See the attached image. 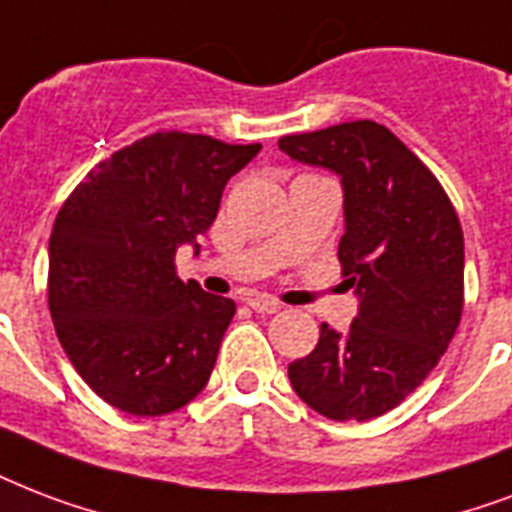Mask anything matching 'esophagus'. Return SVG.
<instances>
[{
    "instance_id": "esophagus-1",
    "label": "esophagus",
    "mask_w": 512,
    "mask_h": 512,
    "mask_svg": "<svg viewBox=\"0 0 512 512\" xmlns=\"http://www.w3.org/2000/svg\"><path fill=\"white\" fill-rule=\"evenodd\" d=\"M247 306L252 308V311H257V314H276V311L282 308V303L273 298H265V295H249Z\"/></svg>"
}]
</instances>
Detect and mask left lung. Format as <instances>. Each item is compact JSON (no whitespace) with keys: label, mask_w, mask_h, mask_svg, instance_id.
<instances>
[{"label":"left lung","mask_w":512,"mask_h":512,"mask_svg":"<svg viewBox=\"0 0 512 512\" xmlns=\"http://www.w3.org/2000/svg\"><path fill=\"white\" fill-rule=\"evenodd\" d=\"M279 147L341 177L338 260L360 298L346 333L322 325L314 351L290 362V384L327 419H376L429 376L459 327L462 225L435 174L381 123L290 134Z\"/></svg>","instance_id":"1"}]
</instances>
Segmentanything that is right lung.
Instances as JSON below:
<instances>
[{"label":"right lung","instance_id":"obj_1","mask_svg":"<svg viewBox=\"0 0 512 512\" xmlns=\"http://www.w3.org/2000/svg\"><path fill=\"white\" fill-rule=\"evenodd\" d=\"M260 152L158 131L101 161L50 233L48 306L66 357L104 403L163 416L201 395L236 303L177 276L222 190Z\"/></svg>","mask_w":512,"mask_h":512}]
</instances>
